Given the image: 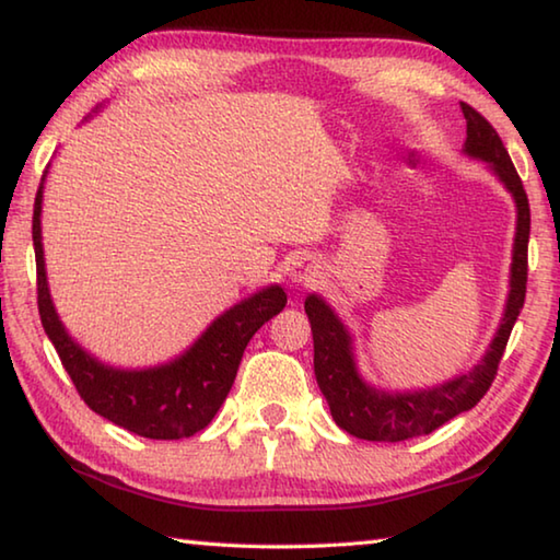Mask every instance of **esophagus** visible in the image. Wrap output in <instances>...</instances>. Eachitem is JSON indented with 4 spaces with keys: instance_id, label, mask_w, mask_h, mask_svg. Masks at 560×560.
I'll use <instances>...</instances> for the list:
<instances>
[{
    "instance_id": "1",
    "label": "esophagus",
    "mask_w": 560,
    "mask_h": 560,
    "mask_svg": "<svg viewBox=\"0 0 560 560\" xmlns=\"http://www.w3.org/2000/svg\"><path fill=\"white\" fill-rule=\"evenodd\" d=\"M291 277H293V281H299V283H303V281H311V271L308 269H293V273H291Z\"/></svg>"
}]
</instances>
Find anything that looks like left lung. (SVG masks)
Returning <instances> with one entry per match:
<instances>
[{
    "label": "left lung",
    "instance_id": "8db88e82",
    "mask_svg": "<svg viewBox=\"0 0 560 560\" xmlns=\"http://www.w3.org/2000/svg\"><path fill=\"white\" fill-rule=\"evenodd\" d=\"M462 113L467 118L464 153L487 160L516 200L518 224L506 314L499 326V334L491 340L489 353L469 375L454 377V381L432 387V390L387 395L373 390V387L360 381L353 365V355H350V336L346 334L343 324L318 296H308L306 314L311 320V330H314V371L318 387L328 400L330 415H334L338 428L358 440L402 442L420 438V434H430L442 428L444 422H450L459 412L471 410L487 395L491 383H494L511 328H514L521 308H524L530 234L526 189L521 185V177L494 126L479 110H474L469 103H462Z\"/></svg>",
    "mask_w": 560,
    "mask_h": 560
}]
</instances>
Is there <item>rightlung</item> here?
<instances>
[{"mask_svg": "<svg viewBox=\"0 0 560 560\" xmlns=\"http://www.w3.org/2000/svg\"><path fill=\"white\" fill-rule=\"evenodd\" d=\"M39 217L42 187L36 192L32 220L36 303L46 336L59 353L81 400L118 428L148 440H183L205 430L232 390L246 343L287 306L283 289L269 287L236 303L175 363L150 371H116L75 346L56 316L46 287Z\"/></svg>", "mask_w": 560, "mask_h": 560, "instance_id": "add662e5", "label": "right lung"}]
</instances>
